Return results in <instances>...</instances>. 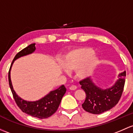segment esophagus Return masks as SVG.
Segmentation results:
<instances>
[{"instance_id":"1","label":"esophagus","mask_w":133,"mask_h":133,"mask_svg":"<svg viewBox=\"0 0 133 133\" xmlns=\"http://www.w3.org/2000/svg\"><path fill=\"white\" fill-rule=\"evenodd\" d=\"M76 89H77V87L76 85H71L70 87H69V89L71 90H75Z\"/></svg>"}]
</instances>
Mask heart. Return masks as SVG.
Segmentation results:
<instances>
[{
  "label": "heart",
  "mask_w": 133,
  "mask_h": 133,
  "mask_svg": "<svg viewBox=\"0 0 133 133\" xmlns=\"http://www.w3.org/2000/svg\"><path fill=\"white\" fill-rule=\"evenodd\" d=\"M63 64L60 68L65 73L68 71H76V75L81 79L91 76L97 69L100 59L94 54V50L89 47H79L67 51L62 58Z\"/></svg>",
  "instance_id": "obj_1"
}]
</instances>
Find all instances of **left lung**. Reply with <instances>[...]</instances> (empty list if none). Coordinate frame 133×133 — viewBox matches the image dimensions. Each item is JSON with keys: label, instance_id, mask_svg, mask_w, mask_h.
<instances>
[{"label": "left lung", "instance_id": "1", "mask_svg": "<svg viewBox=\"0 0 133 133\" xmlns=\"http://www.w3.org/2000/svg\"><path fill=\"white\" fill-rule=\"evenodd\" d=\"M125 71L118 75V78L112 86L103 89L89 78L79 82L81 88L86 94V99L82 107L87 112L100 114L110 110L118 103L121 99L125 84Z\"/></svg>", "mask_w": 133, "mask_h": 133}]
</instances>
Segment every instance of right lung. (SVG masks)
I'll use <instances>...</instances> for the list:
<instances>
[{
    "mask_svg": "<svg viewBox=\"0 0 133 133\" xmlns=\"http://www.w3.org/2000/svg\"><path fill=\"white\" fill-rule=\"evenodd\" d=\"M35 45V43L30 44L16 54L9 69L8 79L12 96L20 110L32 117L38 118H46L55 114L59 107L62 97L66 92V88L64 85H62L57 89L51 90L39 99L34 101H29L23 99L16 93L13 89L11 79V70L14 62L20 57L33 54L36 50Z\"/></svg>",
    "mask_w": 133,
    "mask_h": 133,
    "instance_id": "add662e5",
    "label": "right lung"
}]
</instances>
